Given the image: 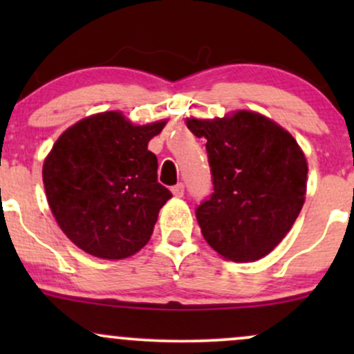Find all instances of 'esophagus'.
Returning <instances> with one entry per match:
<instances>
[{
	"instance_id": "obj_1",
	"label": "esophagus",
	"mask_w": 354,
	"mask_h": 354,
	"mask_svg": "<svg viewBox=\"0 0 354 354\" xmlns=\"http://www.w3.org/2000/svg\"><path fill=\"white\" fill-rule=\"evenodd\" d=\"M171 193L176 198H181L183 194H185V185H183V183H178V185H174L171 188Z\"/></svg>"
}]
</instances>
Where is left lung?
<instances>
[{
	"mask_svg": "<svg viewBox=\"0 0 354 354\" xmlns=\"http://www.w3.org/2000/svg\"><path fill=\"white\" fill-rule=\"evenodd\" d=\"M206 138L213 193L196 208L203 236L223 258L256 261L286 236L303 208L306 158L281 126L251 111L186 120Z\"/></svg>",
	"mask_w": 354,
	"mask_h": 354,
	"instance_id": "obj_1",
	"label": "left lung"
}]
</instances>
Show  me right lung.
<instances>
[{
  "instance_id": "right-lung-1",
  "label": "right lung",
  "mask_w": 354,
  "mask_h": 354,
  "mask_svg": "<svg viewBox=\"0 0 354 354\" xmlns=\"http://www.w3.org/2000/svg\"><path fill=\"white\" fill-rule=\"evenodd\" d=\"M166 121L135 126L118 111L81 120L58 138L43 165L51 213L86 253L123 259L153 234L171 191L158 183L148 141Z\"/></svg>"
}]
</instances>
